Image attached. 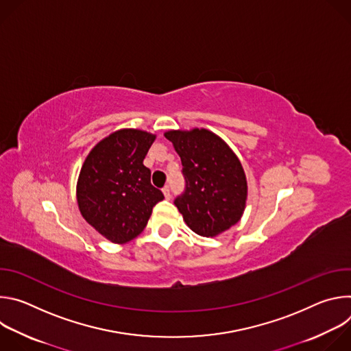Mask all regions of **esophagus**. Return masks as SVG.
I'll return each mask as SVG.
<instances>
[{
	"label": "esophagus",
	"instance_id": "obj_1",
	"mask_svg": "<svg viewBox=\"0 0 351 351\" xmlns=\"http://www.w3.org/2000/svg\"><path fill=\"white\" fill-rule=\"evenodd\" d=\"M162 193H164V195H165V198H171V190H169V186H165L164 189H162Z\"/></svg>",
	"mask_w": 351,
	"mask_h": 351
}]
</instances>
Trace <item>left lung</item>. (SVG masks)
<instances>
[{
	"label": "left lung",
	"instance_id": "8db88e82",
	"mask_svg": "<svg viewBox=\"0 0 351 351\" xmlns=\"http://www.w3.org/2000/svg\"><path fill=\"white\" fill-rule=\"evenodd\" d=\"M179 154L186 190L175 206L197 234L215 237L236 225L245 208L247 179L233 149L207 129L168 130Z\"/></svg>",
	"mask_w": 351,
	"mask_h": 351
}]
</instances>
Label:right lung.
<instances>
[{
	"mask_svg": "<svg viewBox=\"0 0 351 351\" xmlns=\"http://www.w3.org/2000/svg\"><path fill=\"white\" fill-rule=\"evenodd\" d=\"M156 134L121 129L98 141L86 157L76 184L82 217L99 234L122 244L145 228L153 207L164 199L144 167Z\"/></svg>",
	"mask_w": 351,
	"mask_h": 351,
	"instance_id": "obj_1",
	"label": "right lung"
}]
</instances>
